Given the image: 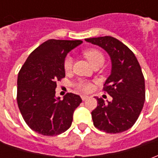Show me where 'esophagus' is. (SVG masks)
Segmentation results:
<instances>
[{
    "instance_id": "1",
    "label": "esophagus",
    "mask_w": 158,
    "mask_h": 158,
    "mask_svg": "<svg viewBox=\"0 0 158 158\" xmlns=\"http://www.w3.org/2000/svg\"><path fill=\"white\" fill-rule=\"evenodd\" d=\"M88 97H89L88 96H85V95H82V96H81V99H82L83 101H85L86 99H88Z\"/></svg>"
}]
</instances>
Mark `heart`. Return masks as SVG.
Instances as JSON below:
<instances>
[{"instance_id": "b5f03b06", "label": "heart", "mask_w": 158, "mask_h": 158, "mask_svg": "<svg viewBox=\"0 0 158 158\" xmlns=\"http://www.w3.org/2000/svg\"><path fill=\"white\" fill-rule=\"evenodd\" d=\"M85 55L86 58L89 60V62L92 64L93 66L96 64L97 62H104V56L102 52L96 50V49H89L85 52ZM73 57L70 55L67 56L64 59L63 62V68L65 71H69L71 70L73 67ZM74 85L78 89L84 91V92H88L90 89H92V85L91 83L87 81V80H84V79H79L78 82L74 84Z\"/></svg>"}]
</instances>
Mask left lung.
Returning <instances> with one entry per match:
<instances>
[{"label":"left lung","mask_w":158,"mask_h":158,"mask_svg":"<svg viewBox=\"0 0 158 158\" xmlns=\"http://www.w3.org/2000/svg\"><path fill=\"white\" fill-rule=\"evenodd\" d=\"M104 49L112 61V71L103 90L113 97L105 103L96 98L97 106L91 113L96 128L117 134L130 129L139 118L146 99L145 79L138 60L130 49L112 36L85 40Z\"/></svg>","instance_id":"left-lung-1"}]
</instances>
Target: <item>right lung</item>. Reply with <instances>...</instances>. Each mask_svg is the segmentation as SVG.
I'll use <instances>...</instances> for the list:
<instances>
[{
	"mask_svg": "<svg viewBox=\"0 0 158 158\" xmlns=\"http://www.w3.org/2000/svg\"><path fill=\"white\" fill-rule=\"evenodd\" d=\"M82 40H48L33 51L18 76V106L30 129L43 135H58L72 124L80 96H56V82L65 77L63 62Z\"/></svg>",
	"mask_w": 158,
	"mask_h": 158,
	"instance_id": "right-lung-1",
	"label": "right lung"
}]
</instances>
